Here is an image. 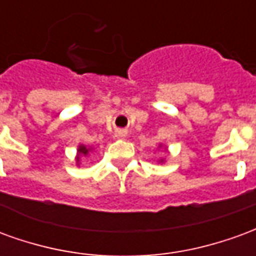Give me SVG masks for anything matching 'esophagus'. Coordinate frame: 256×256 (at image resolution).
Segmentation results:
<instances>
[{
	"label": "esophagus",
	"instance_id": "esophagus-1",
	"mask_svg": "<svg viewBox=\"0 0 256 256\" xmlns=\"http://www.w3.org/2000/svg\"><path fill=\"white\" fill-rule=\"evenodd\" d=\"M126 136H128L126 130H116V132H115V137H116V138L123 140L126 138Z\"/></svg>",
	"mask_w": 256,
	"mask_h": 256
}]
</instances>
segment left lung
Returning <instances> with one entry per match:
<instances>
[{
    "instance_id": "8db88e82",
    "label": "left lung",
    "mask_w": 256,
    "mask_h": 256,
    "mask_svg": "<svg viewBox=\"0 0 256 256\" xmlns=\"http://www.w3.org/2000/svg\"><path fill=\"white\" fill-rule=\"evenodd\" d=\"M159 148H163V144H159ZM164 150H167L166 146H164ZM163 162H164V159H159V163H163Z\"/></svg>"
}]
</instances>
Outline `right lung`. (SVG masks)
<instances>
[{
    "mask_svg": "<svg viewBox=\"0 0 256 256\" xmlns=\"http://www.w3.org/2000/svg\"><path fill=\"white\" fill-rule=\"evenodd\" d=\"M93 150H94V148L88 146V145H84V144L78 145L76 156H75V163H76V166H80V159H82V158H88L90 154H93Z\"/></svg>",
    "mask_w": 256,
    "mask_h": 256,
    "instance_id": "obj_1",
    "label": "right lung"
}]
</instances>
